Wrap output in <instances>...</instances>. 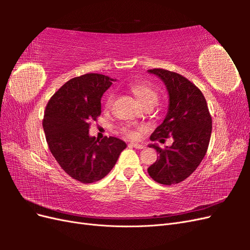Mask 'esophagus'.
<instances>
[{"instance_id":"1","label":"esophagus","mask_w":250,"mask_h":250,"mask_svg":"<svg viewBox=\"0 0 250 250\" xmlns=\"http://www.w3.org/2000/svg\"><path fill=\"white\" fill-rule=\"evenodd\" d=\"M129 145H130L131 147L137 148V149H145V148H146L145 145H143V144H139V143H130Z\"/></svg>"}]
</instances>
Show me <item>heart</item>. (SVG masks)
<instances>
[{"instance_id": "heart-1", "label": "heart", "mask_w": 250, "mask_h": 250, "mask_svg": "<svg viewBox=\"0 0 250 250\" xmlns=\"http://www.w3.org/2000/svg\"><path fill=\"white\" fill-rule=\"evenodd\" d=\"M129 89L131 93L135 96L138 101L143 105H146L148 103H156L157 101V94L146 83H139L133 82L129 84ZM113 100L112 94H109L106 98V107H109ZM143 130L141 127H133V126H124L121 128V132H122L126 138L131 140H137L140 138V133Z\"/></svg>"}]
</instances>
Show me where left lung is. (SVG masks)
<instances>
[{"mask_svg":"<svg viewBox=\"0 0 250 250\" xmlns=\"http://www.w3.org/2000/svg\"><path fill=\"white\" fill-rule=\"evenodd\" d=\"M148 73L164 82L169 96L167 115L150 140L165 143L173 139L172 145L165 149L150 144L160 156L148 173L156 183L170 186L190 176L203 160L210 139L211 117L201 90L186 77L163 69Z\"/></svg>","mask_w":250,"mask_h":250,"instance_id":"8db88e82","label":"left lung"}]
</instances>
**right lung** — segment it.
<instances>
[{"label":"right lung","mask_w":250,"mask_h":250,"mask_svg":"<svg viewBox=\"0 0 250 250\" xmlns=\"http://www.w3.org/2000/svg\"><path fill=\"white\" fill-rule=\"evenodd\" d=\"M112 78L85 74L60 87L48 102L42 127L51 153L64 172L82 184L105 177L116 165L126 143L118 138L97 140L89 125L101 115V98Z\"/></svg>","instance_id":"1"}]
</instances>
